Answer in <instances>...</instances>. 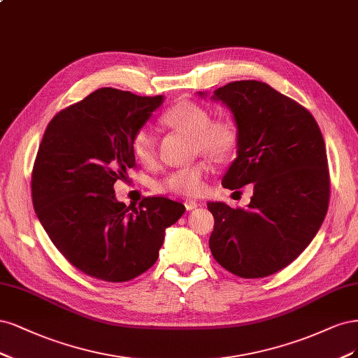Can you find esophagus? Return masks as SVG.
<instances>
[{
  "mask_svg": "<svg viewBox=\"0 0 358 358\" xmlns=\"http://www.w3.org/2000/svg\"><path fill=\"white\" fill-rule=\"evenodd\" d=\"M184 205H186V210H194V208H198L199 206V202L198 201H194V199H186L184 201Z\"/></svg>",
  "mask_w": 358,
  "mask_h": 358,
  "instance_id": "1",
  "label": "esophagus"
}]
</instances>
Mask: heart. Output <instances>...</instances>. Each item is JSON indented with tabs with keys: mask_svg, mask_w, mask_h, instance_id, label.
Here are the masks:
<instances>
[{
	"mask_svg": "<svg viewBox=\"0 0 358 358\" xmlns=\"http://www.w3.org/2000/svg\"><path fill=\"white\" fill-rule=\"evenodd\" d=\"M162 120L193 136L196 152L223 160L232 155L238 147L236 126L226 119L213 120L211 111L194 101H180L165 111ZM132 153L144 166L156 164L157 140L150 128L138 129L132 136ZM211 165L206 160H198L192 165L171 171L157 182V189L177 194H199L205 186Z\"/></svg>",
	"mask_w": 358,
	"mask_h": 358,
	"instance_id": "obj_1",
	"label": "heart"
}]
</instances>
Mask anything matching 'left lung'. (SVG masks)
I'll use <instances>...</instances> for the list:
<instances>
[{"instance_id":"1","label":"left lung","mask_w":358,"mask_h":358,"mask_svg":"<svg viewBox=\"0 0 358 358\" xmlns=\"http://www.w3.org/2000/svg\"><path fill=\"white\" fill-rule=\"evenodd\" d=\"M213 99L226 103L238 128V156L222 184L238 192L252 182V196L245 210L206 203L214 215L210 248L229 272L263 278L297 259L324 222L326 144L313 114L263 82H232Z\"/></svg>"}]
</instances>
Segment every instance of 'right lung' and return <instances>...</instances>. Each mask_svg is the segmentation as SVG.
<instances>
[{
    "instance_id": "add662e5",
    "label": "right lung",
    "mask_w": 358,
    "mask_h": 358,
    "mask_svg": "<svg viewBox=\"0 0 358 358\" xmlns=\"http://www.w3.org/2000/svg\"><path fill=\"white\" fill-rule=\"evenodd\" d=\"M164 96L101 87L61 110L45 129L32 168V203L45 234L74 268L124 282L156 263L166 227L186 208L164 196L126 206L114 182L135 166L132 136Z\"/></svg>"
}]
</instances>
